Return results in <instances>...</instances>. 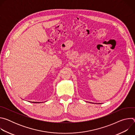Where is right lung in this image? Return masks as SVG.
<instances>
[{"label":"right lung","instance_id":"obj_1","mask_svg":"<svg viewBox=\"0 0 135 135\" xmlns=\"http://www.w3.org/2000/svg\"><path fill=\"white\" fill-rule=\"evenodd\" d=\"M32 103H38V102H32Z\"/></svg>","mask_w":135,"mask_h":135}]
</instances>
